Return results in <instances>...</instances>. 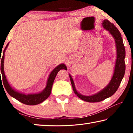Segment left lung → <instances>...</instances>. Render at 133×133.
I'll return each mask as SVG.
<instances>
[{"label": "left lung", "instance_id": "1", "mask_svg": "<svg viewBox=\"0 0 133 133\" xmlns=\"http://www.w3.org/2000/svg\"><path fill=\"white\" fill-rule=\"evenodd\" d=\"M102 25L105 30L109 31V33L115 39L117 49V59L116 61L115 68H114L113 75H112V77L109 84L102 90L94 95L90 96H84L78 93V91L76 90L73 78L69 75L72 87H73L75 93L80 99L85 102L90 103L101 102V101L104 100L105 98L110 97L113 95L120 86L121 80L124 76L125 70V64L124 62L125 50L120 32L117 28L108 20H104L102 23Z\"/></svg>", "mask_w": 133, "mask_h": 133}]
</instances>
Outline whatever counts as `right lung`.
Segmentation results:
<instances>
[{"mask_svg": "<svg viewBox=\"0 0 133 133\" xmlns=\"http://www.w3.org/2000/svg\"><path fill=\"white\" fill-rule=\"evenodd\" d=\"M9 43L6 45V48H4L3 52V56L2 57L0 58V63H1V70H0V76L1 74H2V80H3V83L4 85V88H5L6 90L7 91L8 93L10 94V95L12 97L16 99L20 102L23 103L24 104L26 105H36L40 103L44 102L45 100L48 98L50 94L51 93V88H52V85L53 84L54 80L55 79V77L56 75H57L58 71L60 70L61 69H66L67 67L66 65L64 64H60L56 67V68L53 70V71L51 72L50 75L49 76L48 82H47L46 87L43 90L39 93H36V94H25L23 93H19L17 91L15 90L12 87L10 86V84H9L7 79H6V76L4 75V52L7 49Z\"/></svg>", "mask_w": 133, "mask_h": 133, "instance_id": "right-lung-1", "label": "right lung"}]
</instances>
